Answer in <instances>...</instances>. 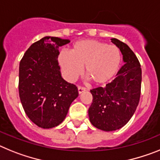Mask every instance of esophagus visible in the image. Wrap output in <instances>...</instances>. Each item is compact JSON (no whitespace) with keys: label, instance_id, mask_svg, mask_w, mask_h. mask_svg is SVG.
Masks as SVG:
<instances>
[{"label":"esophagus","instance_id":"esophagus-1","mask_svg":"<svg viewBox=\"0 0 160 160\" xmlns=\"http://www.w3.org/2000/svg\"><path fill=\"white\" fill-rule=\"evenodd\" d=\"M86 91V88H84V87H81V86H79L78 87V92L79 93H82V92H84Z\"/></svg>","mask_w":160,"mask_h":160}]
</instances>
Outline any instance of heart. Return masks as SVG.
Returning <instances> with one entry per match:
<instances>
[{
    "mask_svg": "<svg viewBox=\"0 0 160 160\" xmlns=\"http://www.w3.org/2000/svg\"><path fill=\"white\" fill-rule=\"evenodd\" d=\"M122 56L116 46L108 45L95 39L76 42L70 53L62 51L59 62L65 78L73 82L84 74L97 85L105 84L115 76L119 69Z\"/></svg>",
    "mask_w": 160,
    "mask_h": 160,
    "instance_id": "b5f03b06",
    "label": "heart"
}]
</instances>
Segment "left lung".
I'll use <instances>...</instances> for the list:
<instances>
[{"mask_svg":"<svg viewBox=\"0 0 160 160\" xmlns=\"http://www.w3.org/2000/svg\"><path fill=\"white\" fill-rule=\"evenodd\" d=\"M112 42L120 49L125 63L113 81L90 90L92 102L88 109L92 124L105 131L124 126L135 112L141 95L142 69L138 58L123 42L112 38Z\"/></svg>","mask_w":160,"mask_h":160,"instance_id":"8db88e82","label":"left lung"}]
</instances>
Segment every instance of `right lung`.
Here are the masks:
<instances>
[{
    "label": "right lung",
    "mask_w": 160,
    "mask_h": 160,
    "mask_svg": "<svg viewBox=\"0 0 160 160\" xmlns=\"http://www.w3.org/2000/svg\"><path fill=\"white\" fill-rule=\"evenodd\" d=\"M69 42L47 36L32 44L21 59V102L29 118L41 128L60 124L72 102L78 97L77 87L62 78L58 62L59 47Z\"/></svg>",
    "instance_id": "right-lung-1"
}]
</instances>
